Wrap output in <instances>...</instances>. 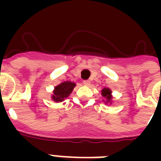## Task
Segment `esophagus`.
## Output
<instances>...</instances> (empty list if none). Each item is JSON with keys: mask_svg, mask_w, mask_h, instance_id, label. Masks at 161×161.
Here are the masks:
<instances>
[{"mask_svg": "<svg viewBox=\"0 0 161 161\" xmlns=\"http://www.w3.org/2000/svg\"><path fill=\"white\" fill-rule=\"evenodd\" d=\"M83 84L85 86H90L91 82L89 80H84L83 81Z\"/></svg>", "mask_w": 161, "mask_h": 161, "instance_id": "34e87169", "label": "esophagus"}]
</instances>
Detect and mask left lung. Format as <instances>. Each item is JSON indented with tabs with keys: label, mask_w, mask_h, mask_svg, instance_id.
Returning <instances> with one entry per match:
<instances>
[{
	"label": "left lung",
	"mask_w": 161,
	"mask_h": 161,
	"mask_svg": "<svg viewBox=\"0 0 161 161\" xmlns=\"http://www.w3.org/2000/svg\"><path fill=\"white\" fill-rule=\"evenodd\" d=\"M111 90H110L109 88H104L102 90V95L103 97H104V98H106V103H111V99H112V95H111Z\"/></svg>",
	"instance_id": "8db88e82"
}]
</instances>
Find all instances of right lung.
<instances>
[{
  "instance_id": "obj_1",
  "label": "right lung",
  "mask_w": 161,
  "mask_h": 161,
  "mask_svg": "<svg viewBox=\"0 0 161 161\" xmlns=\"http://www.w3.org/2000/svg\"><path fill=\"white\" fill-rule=\"evenodd\" d=\"M75 86V83L69 81H66L56 86L53 90V94L52 95V99L57 103L62 102L70 95Z\"/></svg>"
}]
</instances>
